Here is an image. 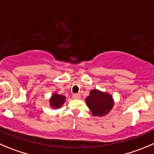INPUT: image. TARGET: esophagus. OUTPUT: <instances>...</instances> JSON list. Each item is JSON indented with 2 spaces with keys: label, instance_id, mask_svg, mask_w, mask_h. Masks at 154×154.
I'll list each match as a JSON object with an SVG mask.
<instances>
[{
  "label": "esophagus",
  "instance_id": "1",
  "mask_svg": "<svg viewBox=\"0 0 154 154\" xmlns=\"http://www.w3.org/2000/svg\"><path fill=\"white\" fill-rule=\"evenodd\" d=\"M80 97H81V95H80V94L79 93L74 94V95H73V98H75V99H80Z\"/></svg>",
  "mask_w": 154,
  "mask_h": 154
}]
</instances>
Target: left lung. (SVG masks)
Here are the masks:
<instances>
[{"mask_svg":"<svg viewBox=\"0 0 154 154\" xmlns=\"http://www.w3.org/2000/svg\"><path fill=\"white\" fill-rule=\"evenodd\" d=\"M85 100L94 117H104L114 105V100L110 94L97 89H92Z\"/></svg>","mask_w":154,"mask_h":154,"instance_id":"1","label":"left lung"}]
</instances>
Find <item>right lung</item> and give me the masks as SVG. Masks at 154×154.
I'll return each instance as SVG.
<instances>
[{"instance_id": "right-lung-1", "label": "right lung", "mask_w": 154, "mask_h": 154, "mask_svg": "<svg viewBox=\"0 0 154 154\" xmlns=\"http://www.w3.org/2000/svg\"><path fill=\"white\" fill-rule=\"evenodd\" d=\"M66 101V96L63 95L58 94L57 92H55L52 94L51 97L49 98V103L51 108L59 109L62 107Z\"/></svg>"}]
</instances>
